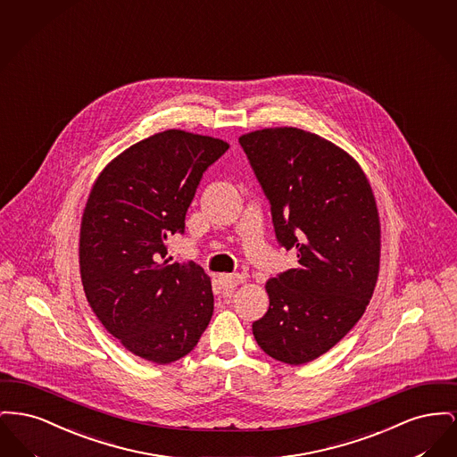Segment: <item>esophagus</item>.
<instances>
[{
    "mask_svg": "<svg viewBox=\"0 0 457 457\" xmlns=\"http://www.w3.org/2000/svg\"><path fill=\"white\" fill-rule=\"evenodd\" d=\"M218 282L225 288H236L244 282V275H240V273H220Z\"/></svg>",
    "mask_w": 457,
    "mask_h": 457,
    "instance_id": "34e87169",
    "label": "esophagus"
}]
</instances>
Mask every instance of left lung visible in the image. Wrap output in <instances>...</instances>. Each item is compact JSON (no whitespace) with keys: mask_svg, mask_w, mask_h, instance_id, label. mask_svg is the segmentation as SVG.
Instances as JSON below:
<instances>
[{"mask_svg":"<svg viewBox=\"0 0 457 457\" xmlns=\"http://www.w3.org/2000/svg\"><path fill=\"white\" fill-rule=\"evenodd\" d=\"M240 145L271 204L275 236L297 266L266 282L253 323L273 360L306 364L349 334L380 271V217L370 180L342 147L295 127L244 134Z\"/></svg>","mask_w":457,"mask_h":457,"instance_id":"obj_1","label":"left lung"}]
</instances>
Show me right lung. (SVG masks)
<instances>
[{"label": "right lung", "instance_id": "add662e5", "mask_svg": "<svg viewBox=\"0 0 457 457\" xmlns=\"http://www.w3.org/2000/svg\"><path fill=\"white\" fill-rule=\"evenodd\" d=\"M227 149L210 136L158 132L113 158L87 197L79 239L86 297L103 327L143 360L184 358L212 320L204 270L163 258L167 237L186 228L204 170Z\"/></svg>", "mask_w": 457, "mask_h": 457}]
</instances>
